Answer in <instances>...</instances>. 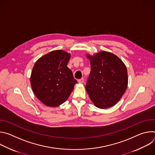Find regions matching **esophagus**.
<instances>
[{
	"label": "esophagus",
	"instance_id": "obj_1",
	"mask_svg": "<svg viewBox=\"0 0 155 155\" xmlns=\"http://www.w3.org/2000/svg\"><path fill=\"white\" fill-rule=\"evenodd\" d=\"M78 82L79 83H83V82H84V78H81V79H79L78 80Z\"/></svg>",
	"mask_w": 155,
	"mask_h": 155
}]
</instances>
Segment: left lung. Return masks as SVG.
I'll return each mask as SVG.
<instances>
[{
	"mask_svg": "<svg viewBox=\"0 0 155 155\" xmlns=\"http://www.w3.org/2000/svg\"><path fill=\"white\" fill-rule=\"evenodd\" d=\"M91 72L86 84V90L94 105L105 109L115 105L127 86V69L116 55L101 51L91 56Z\"/></svg>",
	"mask_w": 155,
	"mask_h": 155,
	"instance_id": "obj_1",
	"label": "left lung"
}]
</instances>
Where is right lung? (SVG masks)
Segmentation results:
<instances>
[{"label": "right lung", "instance_id": "1", "mask_svg": "<svg viewBox=\"0 0 155 155\" xmlns=\"http://www.w3.org/2000/svg\"><path fill=\"white\" fill-rule=\"evenodd\" d=\"M71 55L62 50L53 51L38 59L31 76L32 91L48 107H58L68 99L77 81L68 68Z\"/></svg>", "mask_w": 155, "mask_h": 155}]
</instances>
